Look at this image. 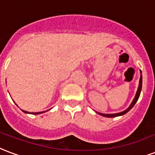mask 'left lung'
<instances>
[{
  "label": "left lung",
  "instance_id": "obj_1",
  "mask_svg": "<svg viewBox=\"0 0 155 155\" xmlns=\"http://www.w3.org/2000/svg\"><path fill=\"white\" fill-rule=\"evenodd\" d=\"M141 87H142V75H140V81H139V86H138V88H137V93H136V96L133 99V102L131 103L130 106L127 108V110H125L123 112H120V113H116V114H101V113H98L99 114H101L102 116H105V117H109V118H113V117H117V116H120V115H123V114H126L127 112H128L130 110L133 108L134 105L136 104V102L137 101L138 98H139V97H140V91H141Z\"/></svg>",
  "mask_w": 155,
  "mask_h": 155
}]
</instances>
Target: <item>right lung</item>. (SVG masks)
<instances>
[{"label":"right lung","instance_id":"obj_1","mask_svg":"<svg viewBox=\"0 0 155 155\" xmlns=\"http://www.w3.org/2000/svg\"><path fill=\"white\" fill-rule=\"evenodd\" d=\"M22 111L24 112V113H29V112L25 111V110H22ZM41 113H43V112H35V113H32V114H41ZM29 114H31V113H29Z\"/></svg>","mask_w":155,"mask_h":155}]
</instances>
